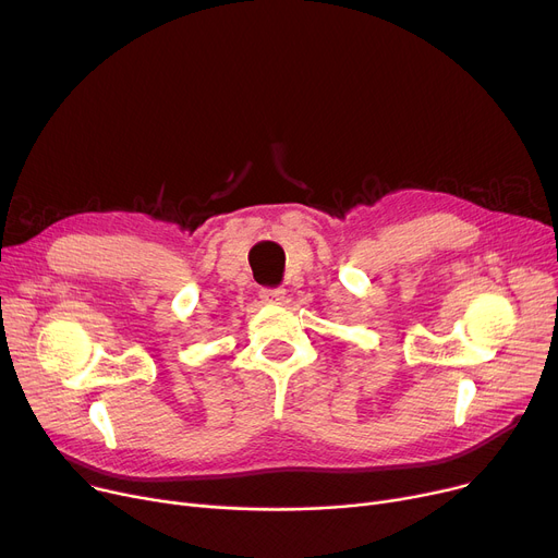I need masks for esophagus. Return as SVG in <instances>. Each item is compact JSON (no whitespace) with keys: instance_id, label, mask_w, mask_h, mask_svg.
<instances>
[{"instance_id":"34e87169","label":"esophagus","mask_w":558,"mask_h":558,"mask_svg":"<svg viewBox=\"0 0 558 558\" xmlns=\"http://www.w3.org/2000/svg\"><path fill=\"white\" fill-rule=\"evenodd\" d=\"M259 299L264 305H280L284 301V289L274 287V289H262Z\"/></svg>"}]
</instances>
